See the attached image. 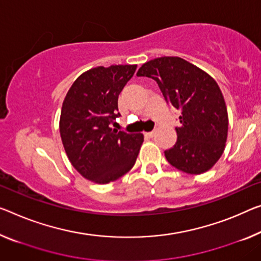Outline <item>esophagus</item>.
I'll list each match as a JSON object with an SVG mask.
<instances>
[{
	"mask_svg": "<svg viewBox=\"0 0 261 261\" xmlns=\"http://www.w3.org/2000/svg\"><path fill=\"white\" fill-rule=\"evenodd\" d=\"M154 134H155L154 130H153V132H147V133H144V135L148 136V138H153Z\"/></svg>",
	"mask_w": 261,
	"mask_h": 261,
	"instance_id": "34e87169",
	"label": "esophagus"
}]
</instances>
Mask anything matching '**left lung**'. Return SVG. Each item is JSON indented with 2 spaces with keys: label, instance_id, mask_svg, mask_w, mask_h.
<instances>
[{
  "label": "left lung",
  "instance_id": "obj_1",
  "mask_svg": "<svg viewBox=\"0 0 261 261\" xmlns=\"http://www.w3.org/2000/svg\"><path fill=\"white\" fill-rule=\"evenodd\" d=\"M138 77L154 79L166 101L182 110L177 141L164 151L172 167L187 174L210 170L222 156L228 117L223 93L205 71L179 57H160L144 63Z\"/></svg>",
  "mask_w": 261,
  "mask_h": 261
}]
</instances>
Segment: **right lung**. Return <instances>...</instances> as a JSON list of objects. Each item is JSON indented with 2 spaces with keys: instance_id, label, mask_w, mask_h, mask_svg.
I'll list each match as a JSON object with an SVG mask.
<instances>
[{
  "instance_id": "obj_1",
  "label": "right lung",
  "mask_w": 261,
  "mask_h": 261,
  "mask_svg": "<svg viewBox=\"0 0 261 261\" xmlns=\"http://www.w3.org/2000/svg\"><path fill=\"white\" fill-rule=\"evenodd\" d=\"M136 65L98 66L72 84L63 101L59 133L72 166L98 184L117 181L135 164L143 142L141 133L112 129L119 94Z\"/></svg>"
}]
</instances>
